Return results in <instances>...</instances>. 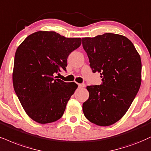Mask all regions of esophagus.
Instances as JSON below:
<instances>
[{
  "mask_svg": "<svg viewBox=\"0 0 151 151\" xmlns=\"http://www.w3.org/2000/svg\"><path fill=\"white\" fill-rule=\"evenodd\" d=\"M85 86V84H83V83H82V84H78V87L79 88H83Z\"/></svg>",
  "mask_w": 151,
  "mask_h": 151,
  "instance_id": "1",
  "label": "esophagus"
}]
</instances>
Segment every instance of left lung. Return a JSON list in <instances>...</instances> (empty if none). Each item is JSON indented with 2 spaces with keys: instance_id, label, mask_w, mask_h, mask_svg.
<instances>
[{
  "instance_id": "8db88e82",
  "label": "left lung",
  "mask_w": 151,
  "mask_h": 151,
  "mask_svg": "<svg viewBox=\"0 0 151 151\" xmlns=\"http://www.w3.org/2000/svg\"><path fill=\"white\" fill-rule=\"evenodd\" d=\"M83 46L92 71L99 73L103 81L86 87L90 95L83 113L96 125H111L127 113L140 88V55L129 39L115 33L83 38Z\"/></svg>"
}]
</instances>
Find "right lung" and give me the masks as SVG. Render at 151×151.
<instances>
[{"label":"right lung","mask_w":151,"mask_h":151,"mask_svg":"<svg viewBox=\"0 0 151 151\" xmlns=\"http://www.w3.org/2000/svg\"><path fill=\"white\" fill-rule=\"evenodd\" d=\"M81 38H66L55 31H40L29 35L17 49L12 82L27 114L40 124L61 118L78 85L57 76L66 70L67 58L81 45Z\"/></svg>","instance_id":"add662e5"}]
</instances>
